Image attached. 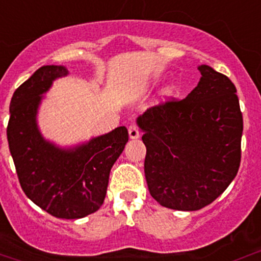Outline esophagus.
Listing matches in <instances>:
<instances>
[{"label": "esophagus", "mask_w": 261, "mask_h": 261, "mask_svg": "<svg viewBox=\"0 0 261 261\" xmlns=\"http://www.w3.org/2000/svg\"><path fill=\"white\" fill-rule=\"evenodd\" d=\"M128 136L130 139H139L140 138V133H139V128L135 125L128 126Z\"/></svg>", "instance_id": "esophagus-1"}]
</instances>
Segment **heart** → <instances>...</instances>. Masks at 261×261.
I'll use <instances>...</instances> for the list:
<instances>
[{
	"instance_id": "heart-1",
	"label": "heart",
	"mask_w": 261,
	"mask_h": 261,
	"mask_svg": "<svg viewBox=\"0 0 261 261\" xmlns=\"http://www.w3.org/2000/svg\"><path fill=\"white\" fill-rule=\"evenodd\" d=\"M174 93H175V87L173 86V84H168V86H165L164 88L162 89V97L165 99L170 98Z\"/></svg>"
}]
</instances>
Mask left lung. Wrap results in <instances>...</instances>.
Returning <instances> with one entry per match:
<instances>
[{"label": "left lung", "mask_w": 261, "mask_h": 261, "mask_svg": "<svg viewBox=\"0 0 261 261\" xmlns=\"http://www.w3.org/2000/svg\"><path fill=\"white\" fill-rule=\"evenodd\" d=\"M180 101L151 107L136 118L146 146L145 178L167 208L197 211L212 203L238 174L243 114L236 88L210 65Z\"/></svg>", "instance_id": "obj_1"}]
</instances>
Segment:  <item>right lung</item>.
Instances as JSON below:
<instances>
[{
    "instance_id": "add662e5",
    "label": "right lung",
    "mask_w": 261,
    "mask_h": 261,
    "mask_svg": "<svg viewBox=\"0 0 261 261\" xmlns=\"http://www.w3.org/2000/svg\"><path fill=\"white\" fill-rule=\"evenodd\" d=\"M68 74L63 65H44L18 87L10 103L7 141L28 198L54 217L75 220L102 206L110 172L128 134L120 126L68 146L44 138L38 121L44 94Z\"/></svg>"
}]
</instances>
